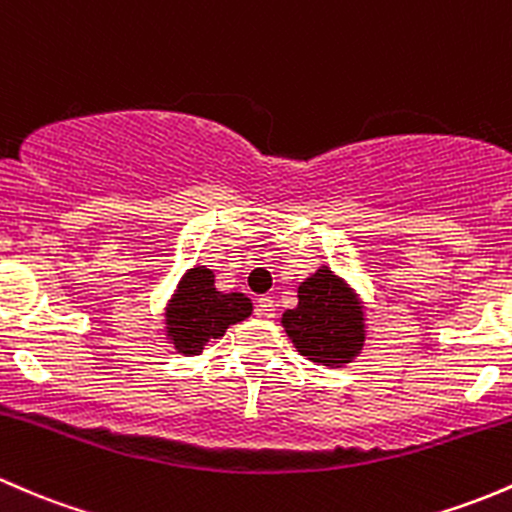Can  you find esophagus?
Segmentation results:
<instances>
[{
  "label": "esophagus",
  "mask_w": 512,
  "mask_h": 512,
  "mask_svg": "<svg viewBox=\"0 0 512 512\" xmlns=\"http://www.w3.org/2000/svg\"><path fill=\"white\" fill-rule=\"evenodd\" d=\"M256 315L258 318H276V303H273V298H268V295H263V298H258V305H256Z\"/></svg>",
  "instance_id": "34e87169"
}]
</instances>
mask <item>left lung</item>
<instances>
[{"instance_id": "8db88e82", "label": "left lung", "mask_w": 512, "mask_h": 512, "mask_svg": "<svg viewBox=\"0 0 512 512\" xmlns=\"http://www.w3.org/2000/svg\"><path fill=\"white\" fill-rule=\"evenodd\" d=\"M281 325L300 355L337 370L365 347V300L333 268L320 266L298 286V305L283 313Z\"/></svg>"}]
</instances>
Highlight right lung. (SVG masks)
<instances>
[{
	"instance_id": "1",
	"label": "right lung",
	"mask_w": 512,
	"mask_h": 512,
	"mask_svg": "<svg viewBox=\"0 0 512 512\" xmlns=\"http://www.w3.org/2000/svg\"><path fill=\"white\" fill-rule=\"evenodd\" d=\"M254 313L246 293H221L214 286V271L194 266L179 278L165 305V340L184 357L202 355L204 347L219 340L231 325Z\"/></svg>"
}]
</instances>
